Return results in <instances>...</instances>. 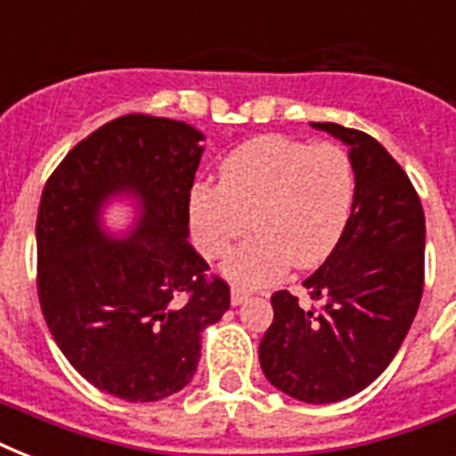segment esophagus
Returning a JSON list of instances; mask_svg holds the SVG:
<instances>
[{
	"label": "esophagus",
	"mask_w": 456,
	"mask_h": 456,
	"mask_svg": "<svg viewBox=\"0 0 456 456\" xmlns=\"http://www.w3.org/2000/svg\"><path fill=\"white\" fill-rule=\"evenodd\" d=\"M229 298H232V305H241L250 298V293L246 289H239V286H232L229 291Z\"/></svg>",
	"instance_id": "obj_1"
}]
</instances>
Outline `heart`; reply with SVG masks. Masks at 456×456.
Masks as SVG:
<instances>
[{
	"instance_id": "obj_1",
	"label": "heart",
	"mask_w": 456,
	"mask_h": 456,
	"mask_svg": "<svg viewBox=\"0 0 456 456\" xmlns=\"http://www.w3.org/2000/svg\"><path fill=\"white\" fill-rule=\"evenodd\" d=\"M354 199V170L343 149L310 146L286 137H257L229 153L220 184L199 182L189 193V222L196 248L220 257L222 274L257 289L277 281L289 265L317 267L346 232Z\"/></svg>"
}]
</instances>
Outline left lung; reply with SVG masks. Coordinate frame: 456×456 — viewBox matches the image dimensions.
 <instances>
[{
	"instance_id": "left-lung-1",
	"label": "left lung",
	"mask_w": 456,
	"mask_h": 456,
	"mask_svg": "<svg viewBox=\"0 0 456 456\" xmlns=\"http://www.w3.org/2000/svg\"><path fill=\"white\" fill-rule=\"evenodd\" d=\"M310 125L350 149L353 210L338 246L303 281L322 310H303L289 291L272 296L260 367L286 395L329 404L367 388L403 346L424 291L426 220L410 177L374 137Z\"/></svg>"
}]
</instances>
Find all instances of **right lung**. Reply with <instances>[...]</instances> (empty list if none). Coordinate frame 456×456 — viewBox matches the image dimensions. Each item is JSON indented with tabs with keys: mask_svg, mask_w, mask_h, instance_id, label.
<instances>
[{
	"mask_svg": "<svg viewBox=\"0 0 456 456\" xmlns=\"http://www.w3.org/2000/svg\"><path fill=\"white\" fill-rule=\"evenodd\" d=\"M203 132L170 118L123 116L68 153L37 213V293L56 346L82 379L127 403H156L191 381L200 333L229 310L189 243V193ZM133 224L110 232L113 200Z\"/></svg>",
	"mask_w": 456,
	"mask_h": 456,
	"instance_id": "obj_1",
	"label": "right lung"
}]
</instances>
